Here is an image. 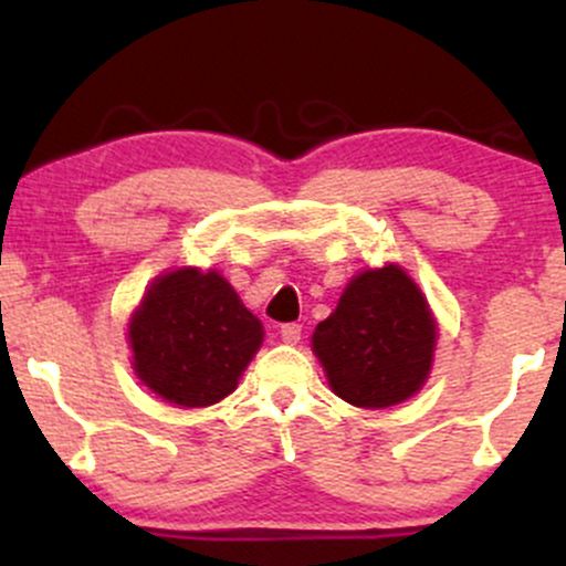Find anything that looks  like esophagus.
<instances>
[{
    "label": "esophagus",
    "instance_id": "esophagus-1",
    "mask_svg": "<svg viewBox=\"0 0 566 566\" xmlns=\"http://www.w3.org/2000/svg\"><path fill=\"white\" fill-rule=\"evenodd\" d=\"M279 333H282V340H284V343H290V346H295V343L301 340V324H295V322L282 324V329H279Z\"/></svg>",
    "mask_w": 566,
    "mask_h": 566
}]
</instances>
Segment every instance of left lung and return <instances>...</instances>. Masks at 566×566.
I'll return each instance as SVG.
<instances>
[{
    "mask_svg": "<svg viewBox=\"0 0 566 566\" xmlns=\"http://www.w3.org/2000/svg\"><path fill=\"white\" fill-rule=\"evenodd\" d=\"M311 343L340 399L380 409L420 391L431 369L437 324L418 284L399 265H386L350 279Z\"/></svg>",
    "mask_w": 566,
    "mask_h": 566,
    "instance_id": "1",
    "label": "left lung"
}]
</instances>
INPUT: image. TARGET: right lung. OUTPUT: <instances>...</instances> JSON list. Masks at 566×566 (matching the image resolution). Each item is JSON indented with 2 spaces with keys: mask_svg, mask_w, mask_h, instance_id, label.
<instances>
[{
  "mask_svg": "<svg viewBox=\"0 0 566 566\" xmlns=\"http://www.w3.org/2000/svg\"><path fill=\"white\" fill-rule=\"evenodd\" d=\"M263 343V327L218 271L159 276L129 319L138 378L161 399L207 407L229 396Z\"/></svg>",
  "mask_w": 566,
  "mask_h": 566,
  "instance_id": "add662e5",
  "label": "right lung"
}]
</instances>
